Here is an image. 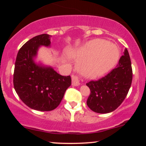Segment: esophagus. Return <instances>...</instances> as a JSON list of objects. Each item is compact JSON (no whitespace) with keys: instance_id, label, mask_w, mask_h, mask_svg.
I'll return each mask as SVG.
<instances>
[{"instance_id":"obj_1","label":"esophagus","mask_w":146,"mask_h":146,"mask_svg":"<svg viewBox=\"0 0 146 146\" xmlns=\"http://www.w3.org/2000/svg\"><path fill=\"white\" fill-rule=\"evenodd\" d=\"M80 84V79L78 76H73L72 77V85L74 86H78Z\"/></svg>"}]
</instances>
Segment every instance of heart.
Wrapping results in <instances>:
<instances>
[{
  "label": "heart",
  "instance_id": "1",
  "mask_svg": "<svg viewBox=\"0 0 146 146\" xmlns=\"http://www.w3.org/2000/svg\"><path fill=\"white\" fill-rule=\"evenodd\" d=\"M120 52L115 44L104 40H94L78 49L71 50L68 56L80 62L78 67L84 77L96 78L115 66Z\"/></svg>",
  "mask_w": 146,
  "mask_h": 146
}]
</instances>
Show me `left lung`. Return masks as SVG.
Masks as SVG:
<instances>
[{
	"mask_svg": "<svg viewBox=\"0 0 146 146\" xmlns=\"http://www.w3.org/2000/svg\"><path fill=\"white\" fill-rule=\"evenodd\" d=\"M132 71L130 56L125 48L117 67L98 81L86 84L90 94L87 106L98 113H111L118 108L126 97L132 84Z\"/></svg>",
	"mask_w": 146,
	"mask_h": 146,
	"instance_id": "8db88e82",
	"label": "left lung"
}]
</instances>
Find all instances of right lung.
Returning <instances> with one entry per match:
<instances>
[{"instance_id":"right-lung-1","label":"right lung","mask_w":146,"mask_h":146,"mask_svg":"<svg viewBox=\"0 0 146 146\" xmlns=\"http://www.w3.org/2000/svg\"><path fill=\"white\" fill-rule=\"evenodd\" d=\"M51 38L44 33L30 39L20 48L15 62L16 93L27 106L40 111L58 107L71 84V77L58 74L51 66L37 60L40 47H51Z\"/></svg>"}]
</instances>
